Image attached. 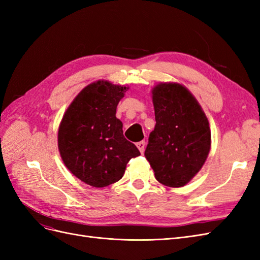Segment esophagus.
<instances>
[{
  "mask_svg": "<svg viewBox=\"0 0 260 260\" xmlns=\"http://www.w3.org/2000/svg\"><path fill=\"white\" fill-rule=\"evenodd\" d=\"M145 145H146L145 141H141V142H138V143H137V146H138V148H139V151H140L141 153H142V154L144 153Z\"/></svg>",
  "mask_w": 260,
  "mask_h": 260,
  "instance_id": "34e87169",
  "label": "esophagus"
}]
</instances>
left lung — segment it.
Segmentation results:
<instances>
[{"mask_svg": "<svg viewBox=\"0 0 260 260\" xmlns=\"http://www.w3.org/2000/svg\"><path fill=\"white\" fill-rule=\"evenodd\" d=\"M156 124L145 157L156 180L181 187L205 164L211 145L207 117L193 94L177 82H160L152 89Z\"/></svg>", "mask_w": 260, "mask_h": 260, "instance_id": "obj_1", "label": "left lung"}]
</instances>
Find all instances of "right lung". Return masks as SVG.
I'll list each match as a JSON object with an SVG mask.
<instances>
[{
    "instance_id": "right-lung-1",
    "label": "right lung",
    "mask_w": 260,
    "mask_h": 260,
    "mask_svg": "<svg viewBox=\"0 0 260 260\" xmlns=\"http://www.w3.org/2000/svg\"><path fill=\"white\" fill-rule=\"evenodd\" d=\"M129 86L98 80L83 88L58 127V151L65 166L82 182L104 187L119 181L128 161L140 155L123 137L116 108Z\"/></svg>"
}]
</instances>
